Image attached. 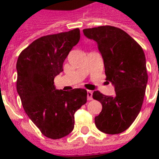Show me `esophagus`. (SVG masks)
<instances>
[{
  "instance_id": "esophagus-1",
  "label": "esophagus",
  "mask_w": 159,
  "mask_h": 159,
  "mask_svg": "<svg viewBox=\"0 0 159 159\" xmlns=\"http://www.w3.org/2000/svg\"><path fill=\"white\" fill-rule=\"evenodd\" d=\"M87 98L88 100H92L93 99V92L90 90L87 91Z\"/></svg>"
}]
</instances>
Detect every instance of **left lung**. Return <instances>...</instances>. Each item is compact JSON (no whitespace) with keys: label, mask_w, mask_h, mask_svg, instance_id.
Returning a JSON list of instances; mask_svg holds the SVG:
<instances>
[{"label":"left lung","mask_w":159,"mask_h":159,"mask_svg":"<svg viewBox=\"0 0 159 159\" xmlns=\"http://www.w3.org/2000/svg\"><path fill=\"white\" fill-rule=\"evenodd\" d=\"M83 32L98 43L106 80L112 83L116 91L114 97L93 92V99L102 106L94 118L95 125L106 134H120L130 127L141 110L148 82L144 51L129 34L114 26L85 29Z\"/></svg>","instance_id":"left-lung-1"}]
</instances>
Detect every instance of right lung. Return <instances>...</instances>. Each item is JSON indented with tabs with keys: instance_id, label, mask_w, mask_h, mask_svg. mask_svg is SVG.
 Masks as SVG:
<instances>
[{
	"instance_id": "add662e5",
	"label": "right lung",
	"mask_w": 159,
	"mask_h": 159,
	"mask_svg": "<svg viewBox=\"0 0 159 159\" xmlns=\"http://www.w3.org/2000/svg\"><path fill=\"white\" fill-rule=\"evenodd\" d=\"M80 39L79 29L36 39L19 56L16 89L29 117L42 134L61 139L74 129L75 113L87 102V91L56 89L54 78Z\"/></svg>"
}]
</instances>
